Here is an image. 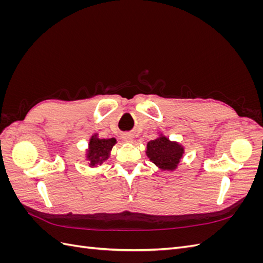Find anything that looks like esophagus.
Listing matches in <instances>:
<instances>
[{"label": "esophagus", "mask_w": 263, "mask_h": 263, "mask_svg": "<svg viewBox=\"0 0 263 263\" xmlns=\"http://www.w3.org/2000/svg\"><path fill=\"white\" fill-rule=\"evenodd\" d=\"M123 139L126 142H130L133 140V136L130 134H125V135H123Z\"/></svg>", "instance_id": "34e87169"}]
</instances>
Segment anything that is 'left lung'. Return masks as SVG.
Here are the masks:
<instances>
[{
  "instance_id": "1",
  "label": "left lung",
  "mask_w": 263,
  "mask_h": 263,
  "mask_svg": "<svg viewBox=\"0 0 263 263\" xmlns=\"http://www.w3.org/2000/svg\"><path fill=\"white\" fill-rule=\"evenodd\" d=\"M184 154V147L177 141H171L162 134L147 144L146 155L149 160L162 171H174Z\"/></svg>"
}]
</instances>
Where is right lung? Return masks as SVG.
<instances>
[{"mask_svg":"<svg viewBox=\"0 0 263 263\" xmlns=\"http://www.w3.org/2000/svg\"><path fill=\"white\" fill-rule=\"evenodd\" d=\"M115 144V138L101 139L98 137V134H94L90 138L89 148H87L85 155L86 160L89 161V165L91 168L101 165L103 162L106 161Z\"/></svg>","mask_w":263,"mask_h":263,"instance_id":"right-lung-1","label":"right lung"}]
</instances>
